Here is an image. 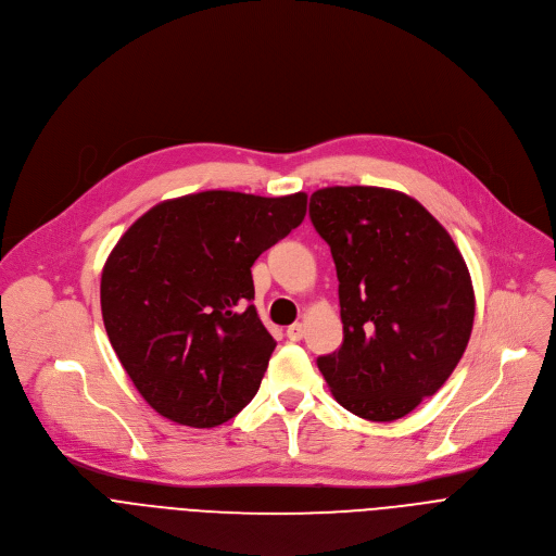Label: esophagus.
<instances>
[{
    "instance_id": "34e87169",
    "label": "esophagus",
    "mask_w": 556,
    "mask_h": 556,
    "mask_svg": "<svg viewBox=\"0 0 556 556\" xmlns=\"http://www.w3.org/2000/svg\"><path fill=\"white\" fill-rule=\"evenodd\" d=\"M286 337H288L290 341H301V339L305 337V328H303V324H292V326H288Z\"/></svg>"
}]
</instances>
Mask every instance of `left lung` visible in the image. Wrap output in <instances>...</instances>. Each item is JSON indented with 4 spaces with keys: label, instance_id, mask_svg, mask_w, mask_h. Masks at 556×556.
I'll return each mask as SVG.
<instances>
[{
    "label": "left lung",
    "instance_id": "8db88e82",
    "mask_svg": "<svg viewBox=\"0 0 556 556\" xmlns=\"http://www.w3.org/2000/svg\"><path fill=\"white\" fill-rule=\"evenodd\" d=\"M309 219L332 251L343 343L316 358L341 407L391 422L433 395L459 363L475 294L446 228L414 198L380 187H328Z\"/></svg>",
    "mask_w": 556,
    "mask_h": 556
}]
</instances>
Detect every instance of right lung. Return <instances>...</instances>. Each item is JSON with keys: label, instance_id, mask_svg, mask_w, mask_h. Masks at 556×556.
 <instances>
[{"label": "right lung", "instance_id": "1", "mask_svg": "<svg viewBox=\"0 0 556 556\" xmlns=\"http://www.w3.org/2000/svg\"><path fill=\"white\" fill-rule=\"evenodd\" d=\"M305 193L202 191L138 217L101 275L110 343L151 409L208 429L257 393L275 339L251 266L305 217Z\"/></svg>", "mask_w": 556, "mask_h": 556}]
</instances>
